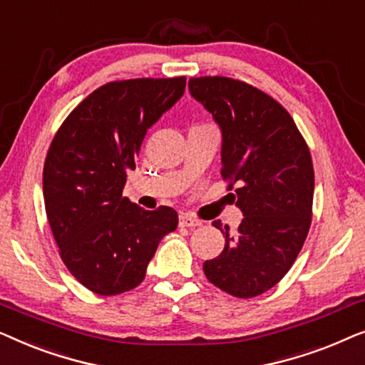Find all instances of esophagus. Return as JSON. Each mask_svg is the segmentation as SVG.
I'll return each instance as SVG.
<instances>
[{
    "mask_svg": "<svg viewBox=\"0 0 365 365\" xmlns=\"http://www.w3.org/2000/svg\"><path fill=\"white\" fill-rule=\"evenodd\" d=\"M179 224L184 227H197L201 226L202 222L194 216H191V214H181V216H179Z\"/></svg>",
    "mask_w": 365,
    "mask_h": 365,
    "instance_id": "34e87169",
    "label": "esophagus"
}]
</instances>
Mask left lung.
Wrapping results in <instances>:
<instances>
[{
  "instance_id": "left-lung-1",
  "label": "left lung",
  "mask_w": 365,
  "mask_h": 365,
  "mask_svg": "<svg viewBox=\"0 0 365 365\" xmlns=\"http://www.w3.org/2000/svg\"><path fill=\"white\" fill-rule=\"evenodd\" d=\"M189 93L221 131L222 178L237 184L244 219L236 234L221 221L226 246L204 262L214 286L249 299L286 276L306 241L312 217L311 153L291 114L266 93L222 76L189 79Z\"/></svg>"
}]
</instances>
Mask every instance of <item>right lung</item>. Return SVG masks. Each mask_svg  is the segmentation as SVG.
Here are the masks:
<instances>
[{
    "label": "right lung",
    "instance_id": "add662e5",
    "mask_svg": "<svg viewBox=\"0 0 365 365\" xmlns=\"http://www.w3.org/2000/svg\"><path fill=\"white\" fill-rule=\"evenodd\" d=\"M186 78L104 84L66 118L43 171L46 216L69 272L99 296L143 282L178 212L146 211L123 197L146 131L182 98Z\"/></svg>",
    "mask_w": 365,
    "mask_h": 365
}]
</instances>
